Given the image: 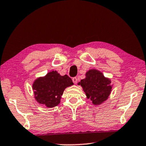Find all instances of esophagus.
<instances>
[{"label":"esophagus","mask_w":146,"mask_h":146,"mask_svg":"<svg viewBox=\"0 0 146 146\" xmlns=\"http://www.w3.org/2000/svg\"><path fill=\"white\" fill-rule=\"evenodd\" d=\"M72 81H73V82L74 83V84H77V81H78V79H77V77H73V78H72Z\"/></svg>","instance_id":"esophagus-1"}]
</instances>
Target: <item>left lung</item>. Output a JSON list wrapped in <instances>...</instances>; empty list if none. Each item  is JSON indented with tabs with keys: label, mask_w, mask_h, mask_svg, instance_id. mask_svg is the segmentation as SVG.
I'll list each match as a JSON object with an SVG mask.
<instances>
[{
	"label": "left lung",
	"mask_w": 146,
	"mask_h": 146,
	"mask_svg": "<svg viewBox=\"0 0 146 146\" xmlns=\"http://www.w3.org/2000/svg\"><path fill=\"white\" fill-rule=\"evenodd\" d=\"M87 98L93 105H99L108 99L111 93L112 85L110 79L106 78L96 69H91L86 73V78L79 82Z\"/></svg>",
	"instance_id": "1"
}]
</instances>
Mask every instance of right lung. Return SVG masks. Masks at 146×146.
Wrapping results in <instances>:
<instances>
[{
	"mask_svg": "<svg viewBox=\"0 0 146 146\" xmlns=\"http://www.w3.org/2000/svg\"><path fill=\"white\" fill-rule=\"evenodd\" d=\"M73 84L72 79L67 75L62 76L53 70L34 81L33 90L35 98L41 105L53 108L60 103L65 89Z\"/></svg>",
	"mask_w": 146,
	"mask_h": 146,
	"instance_id": "add662e5",
	"label": "right lung"
}]
</instances>
